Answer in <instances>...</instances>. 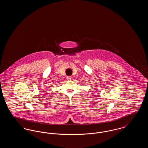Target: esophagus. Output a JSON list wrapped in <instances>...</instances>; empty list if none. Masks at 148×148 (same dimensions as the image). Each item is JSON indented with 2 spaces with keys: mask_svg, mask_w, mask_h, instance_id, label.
I'll return each instance as SVG.
<instances>
[{
  "mask_svg": "<svg viewBox=\"0 0 148 148\" xmlns=\"http://www.w3.org/2000/svg\"><path fill=\"white\" fill-rule=\"evenodd\" d=\"M71 77H70V76H68V77H66V79H67L68 80H71Z\"/></svg>",
  "mask_w": 148,
  "mask_h": 148,
  "instance_id": "1",
  "label": "esophagus"
}]
</instances>
